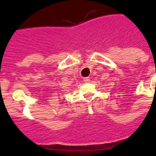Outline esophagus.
Wrapping results in <instances>:
<instances>
[{
	"label": "esophagus",
	"instance_id": "1",
	"mask_svg": "<svg viewBox=\"0 0 156 156\" xmlns=\"http://www.w3.org/2000/svg\"><path fill=\"white\" fill-rule=\"evenodd\" d=\"M83 81H84V83H89L90 82V78H83Z\"/></svg>",
	"mask_w": 156,
	"mask_h": 156
}]
</instances>
